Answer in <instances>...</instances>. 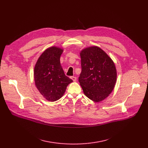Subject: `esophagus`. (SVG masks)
I'll return each mask as SVG.
<instances>
[{"label": "esophagus", "instance_id": "1", "mask_svg": "<svg viewBox=\"0 0 148 148\" xmlns=\"http://www.w3.org/2000/svg\"><path fill=\"white\" fill-rule=\"evenodd\" d=\"M71 78V79L73 81H76V79H77V78H76V77H74V76H73V77H70Z\"/></svg>", "mask_w": 148, "mask_h": 148}]
</instances>
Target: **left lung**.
Here are the masks:
<instances>
[{
  "label": "left lung",
  "instance_id": "8db88e82",
  "mask_svg": "<svg viewBox=\"0 0 148 148\" xmlns=\"http://www.w3.org/2000/svg\"><path fill=\"white\" fill-rule=\"evenodd\" d=\"M82 71L78 81L83 92L95 102L103 101L113 91L117 77L113 60L98 46L80 51Z\"/></svg>",
  "mask_w": 148,
  "mask_h": 148
}]
</instances>
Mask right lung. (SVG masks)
Segmentation results:
<instances>
[{
  "instance_id": "1",
  "label": "right lung",
  "mask_w": 148,
  "mask_h": 148,
  "mask_svg": "<svg viewBox=\"0 0 148 148\" xmlns=\"http://www.w3.org/2000/svg\"><path fill=\"white\" fill-rule=\"evenodd\" d=\"M63 49L52 46L45 50L38 58L34 69L35 86L47 101L61 98L73 80L67 77L60 64Z\"/></svg>"
}]
</instances>
